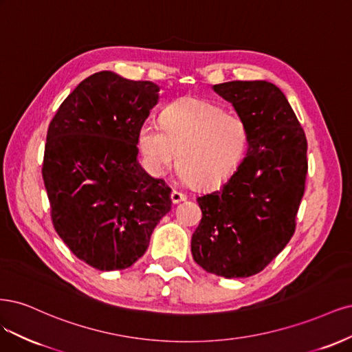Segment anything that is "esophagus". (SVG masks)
<instances>
[{"label":"esophagus","instance_id":"obj_1","mask_svg":"<svg viewBox=\"0 0 352 352\" xmlns=\"http://www.w3.org/2000/svg\"><path fill=\"white\" fill-rule=\"evenodd\" d=\"M171 200H173V203H179V201H184V200H187V195H186V192H183V191L174 190V191L171 192Z\"/></svg>","mask_w":352,"mask_h":352}]
</instances>
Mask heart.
Returning <instances> with one entry per match:
<instances>
[{
	"label": "heart",
	"mask_w": 352,
	"mask_h": 352,
	"mask_svg": "<svg viewBox=\"0 0 352 352\" xmlns=\"http://www.w3.org/2000/svg\"><path fill=\"white\" fill-rule=\"evenodd\" d=\"M247 146L248 129L241 116L195 96L166 107L162 126L144 121L139 129V147L152 173L164 174L178 157L181 178L208 187L235 173Z\"/></svg>",
	"instance_id": "obj_1"
}]
</instances>
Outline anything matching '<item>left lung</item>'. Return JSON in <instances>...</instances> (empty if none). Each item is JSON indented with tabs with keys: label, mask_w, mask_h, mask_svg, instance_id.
I'll return each instance as SVG.
<instances>
[{
	"label": "left lung",
	"mask_w": 352,
	"mask_h": 352,
	"mask_svg": "<svg viewBox=\"0 0 352 352\" xmlns=\"http://www.w3.org/2000/svg\"><path fill=\"white\" fill-rule=\"evenodd\" d=\"M213 90L244 118L248 149L219 190L197 197L201 219L191 254L209 274L247 278L262 272L296 232L309 169L307 139L275 85L236 80Z\"/></svg>",
	"instance_id": "left-lung-1"
}]
</instances>
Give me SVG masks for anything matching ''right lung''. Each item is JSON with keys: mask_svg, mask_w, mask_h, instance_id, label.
<instances>
[{"mask_svg": "<svg viewBox=\"0 0 352 352\" xmlns=\"http://www.w3.org/2000/svg\"><path fill=\"white\" fill-rule=\"evenodd\" d=\"M152 82L99 72L50 122L42 178L54 230L98 270L127 269L171 210V188L138 162L139 129L157 102Z\"/></svg>", "mask_w": 352, "mask_h": 352, "instance_id": "obj_1", "label": "right lung"}]
</instances>
